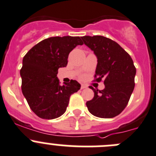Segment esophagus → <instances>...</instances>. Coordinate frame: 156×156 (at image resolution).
Segmentation results:
<instances>
[{
	"mask_svg": "<svg viewBox=\"0 0 156 156\" xmlns=\"http://www.w3.org/2000/svg\"><path fill=\"white\" fill-rule=\"evenodd\" d=\"M86 88V86H85V85H81V89H84V88Z\"/></svg>",
	"mask_w": 156,
	"mask_h": 156,
	"instance_id": "1",
	"label": "esophagus"
}]
</instances>
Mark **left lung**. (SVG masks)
<instances>
[{"mask_svg":"<svg viewBox=\"0 0 156 156\" xmlns=\"http://www.w3.org/2000/svg\"><path fill=\"white\" fill-rule=\"evenodd\" d=\"M97 57L95 81H103L105 88L95 90L86 102L88 111L100 118H113L127 106L134 88L136 68L130 56L120 45L102 36L81 37Z\"/></svg>","mask_w":156,"mask_h":156,"instance_id":"1","label":"left lung"}]
</instances>
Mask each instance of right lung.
<instances>
[{"label":"right lung","mask_w":156,"mask_h":156,"mask_svg":"<svg viewBox=\"0 0 156 156\" xmlns=\"http://www.w3.org/2000/svg\"><path fill=\"white\" fill-rule=\"evenodd\" d=\"M82 44L79 36L50 37L35 45L23 57L22 93L40 118L51 120L64 114L71 95L81 88L75 80L61 85L57 75L59 68L68 64L70 52Z\"/></svg>","instance_id":"obj_1"}]
</instances>
